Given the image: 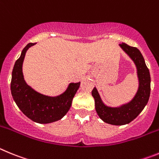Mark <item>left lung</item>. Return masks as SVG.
<instances>
[{
    "label": "left lung",
    "mask_w": 159,
    "mask_h": 159,
    "mask_svg": "<svg viewBox=\"0 0 159 159\" xmlns=\"http://www.w3.org/2000/svg\"><path fill=\"white\" fill-rule=\"evenodd\" d=\"M119 46L135 63L138 77L139 87L132 99L120 106H108L101 99L97 88L94 87L92 96L95 101L97 115L104 122L112 125H124L135 120L149 101L151 94V75L139 50L122 43Z\"/></svg>",
    "instance_id": "1"
}]
</instances>
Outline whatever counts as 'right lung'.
Here are the masks:
<instances>
[{"mask_svg":"<svg viewBox=\"0 0 159 159\" xmlns=\"http://www.w3.org/2000/svg\"><path fill=\"white\" fill-rule=\"evenodd\" d=\"M35 43H28L16 61L12 73L11 93L18 108L24 115L39 124H50L62 118L69 111L80 83H70L64 93L56 97L44 95L27 84L23 74L26 52Z\"/></svg>","mask_w":159,"mask_h":159,"instance_id":"1","label":"right lung"}]
</instances>
